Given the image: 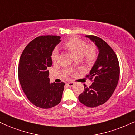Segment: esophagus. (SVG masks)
<instances>
[{"mask_svg": "<svg viewBox=\"0 0 135 135\" xmlns=\"http://www.w3.org/2000/svg\"><path fill=\"white\" fill-rule=\"evenodd\" d=\"M66 85H67V86H69V87H72L74 85V83H73V82H69V83H66Z\"/></svg>", "mask_w": 135, "mask_h": 135, "instance_id": "esophagus-1", "label": "esophagus"}]
</instances>
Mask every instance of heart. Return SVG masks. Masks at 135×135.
Returning <instances> with one entry per match:
<instances>
[{
  "label": "heart",
  "mask_w": 135,
  "mask_h": 135,
  "mask_svg": "<svg viewBox=\"0 0 135 135\" xmlns=\"http://www.w3.org/2000/svg\"><path fill=\"white\" fill-rule=\"evenodd\" d=\"M63 46L77 57L81 58L85 63L91 65L98 58L97 47L93 44L88 45L86 41L79 38L72 37L63 43ZM58 49H55L51 54L52 62H56L58 58Z\"/></svg>",
  "instance_id": "heart-1"
}]
</instances>
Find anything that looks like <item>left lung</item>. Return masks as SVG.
Listing matches in <instances>:
<instances>
[{
    "instance_id": "obj_1",
    "label": "left lung",
    "mask_w": 135,
    "mask_h": 135,
    "mask_svg": "<svg viewBox=\"0 0 135 135\" xmlns=\"http://www.w3.org/2000/svg\"><path fill=\"white\" fill-rule=\"evenodd\" d=\"M97 46L99 54L89 75L93 83L89 87L84 84V90L79 96L80 103L88 107L105 103L115 91L118 83L120 68L117 55L106 42L94 35H86Z\"/></svg>"
}]
</instances>
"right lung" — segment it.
Returning a JSON list of instances; mask_svg holds the SVG:
<instances>
[{
    "label": "right lung",
    "mask_w": 135,
    "mask_h": 135,
    "mask_svg": "<svg viewBox=\"0 0 135 135\" xmlns=\"http://www.w3.org/2000/svg\"><path fill=\"white\" fill-rule=\"evenodd\" d=\"M60 36L46 35L34 38L21 54L18 78L23 92L31 103L41 108L58 105L64 83H49L48 68L52 66L51 54L61 41Z\"/></svg>",
    "instance_id": "1"
}]
</instances>
